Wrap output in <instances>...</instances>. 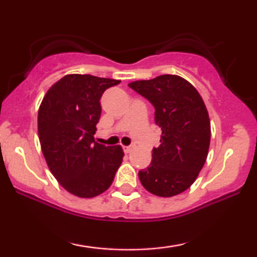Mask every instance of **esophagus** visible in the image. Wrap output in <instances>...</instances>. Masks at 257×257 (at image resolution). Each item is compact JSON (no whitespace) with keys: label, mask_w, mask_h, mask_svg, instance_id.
<instances>
[{"label":"esophagus","mask_w":257,"mask_h":257,"mask_svg":"<svg viewBox=\"0 0 257 257\" xmlns=\"http://www.w3.org/2000/svg\"><path fill=\"white\" fill-rule=\"evenodd\" d=\"M122 149H124V152H125L126 154L131 153V152H132V150H133L131 146H124V147H122Z\"/></svg>","instance_id":"esophagus-1"}]
</instances>
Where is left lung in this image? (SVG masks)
<instances>
[{"instance_id":"1","label":"left lung","mask_w":257,"mask_h":257,"mask_svg":"<svg viewBox=\"0 0 257 257\" xmlns=\"http://www.w3.org/2000/svg\"><path fill=\"white\" fill-rule=\"evenodd\" d=\"M128 86L153 104L154 121L161 128L150 166L138 173L140 182L161 198L180 194L194 184L208 156L210 120L203 99L177 75L136 80Z\"/></svg>"}]
</instances>
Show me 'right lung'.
Masks as SVG:
<instances>
[{
  "mask_svg": "<svg viewBox=\"0 0 257 257\" xmlns=\"http://www.w3.org/2000/svg\"><path fill=\"white\" fill-rule=\"evenodd\" d=\"M120 80L70 73L47 91L38 110V138L49 170L58 184L90 199L112 185L121 165V146L94 142L101 94Z\"/></svg>",
  "mask_w": 257,
  "mask_h": 257,
  "instance_id": "obj_1",
  "label": "right lung"
}]
</instances>
